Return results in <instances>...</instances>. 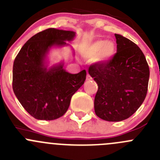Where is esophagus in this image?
I'll use <instances>...</instances> for the list:
<instances>
[{"label":"esophagus","mask_w":160,"mask_h":160,"mask_svg":"<svg viewBox=\"0 0 160 160\" xmlns=\"http://www.w3.org/2000/svg\"><path fill=\"white\" fill-rule=\"evenodd\" d=\"M92 80V77L89 75V73H88V75H87V80Z\"/></svg>","instance_id":"34e87169"}]
</instances>
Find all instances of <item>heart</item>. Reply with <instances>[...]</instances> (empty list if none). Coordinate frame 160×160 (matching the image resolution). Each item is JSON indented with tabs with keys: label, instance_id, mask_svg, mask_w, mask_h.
Returning a JSON list of instances; mask_svg holds the SVG:
<instances>
[{
	"label": "heart",
	"instance_id": "b5f03b06",
	"mask_svg": "<svg viewBox=\"0 0 160 160\" xmlns=\"http://www.w3.org/2000/svg\"><path fill=\"white\" fill-rule=\"evenodd\" d=\"M82 54L86 58H96L98 62L107 63L116 54V45L112 41L97 40L87 44L82 50Z\"/></svg>",
	"mask_w": 160,
	"mask_h": 160
}]
</instances>
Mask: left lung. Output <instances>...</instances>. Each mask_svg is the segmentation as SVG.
Masks as SVG:
<instances>
[{
  "label": "left lung",
  "mask_w": 160,
  "mask_h": 160,
  "mask_svg": "<svg viewBox=\"0 0 160 160\" xmlns=\"http://www.w3.org/2000/svg\"><path fill=\"white\" fill-rule=\"evenodd\" d=\"M117 52L109 62H97L88 72L98 84L94 112L101 119L122 121L132 116L146 97L149 67L143 52L129 39L115 34Z\"/></svg>",
  "instance_id": "1"
}]
</instances>
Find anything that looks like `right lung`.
I'll return each mask as SVG.
<instances>
[{"instance_id": "add662e5", "label": "right lung", "mask_w": 160, "mask_h": 160, "mask_svg": "<svg viewBox=\"0 0 160 160\" xmlns=\"http://www.w3.org/2000/svg\"><path fill=\"white\" fill-rule=\"evenodd\" d=\"M75 37L72 31L54 28L32 36L15 57L12 88L23 108L32 117L53 120L68 110L72 96L86 80L85 69L71 74L63 65L47 69L44 59L52 46H62Z\"/></svg>"}]
</instances>
